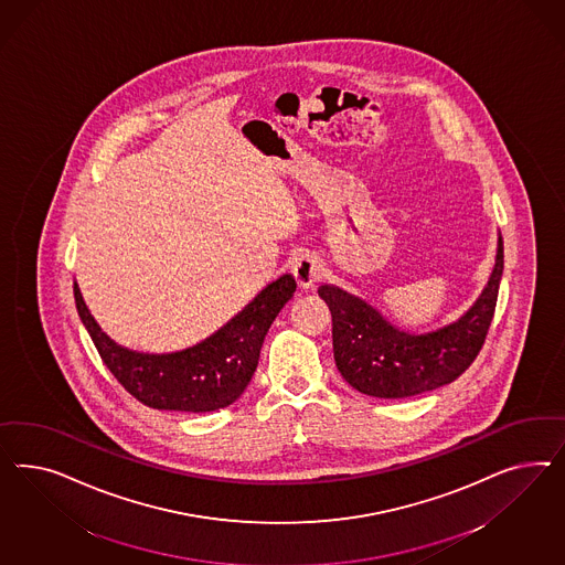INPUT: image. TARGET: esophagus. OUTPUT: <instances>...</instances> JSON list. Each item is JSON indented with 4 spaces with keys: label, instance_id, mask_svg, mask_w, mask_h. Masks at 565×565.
Segmentation results:
<instances>
[{
    "label": "esophagus",
    "instance_id": "1",
    "mask_svg": "<svg viewBox=\"0 0 565 565\" xmlns=\"http://www.w3.org/2000/svg\"><path fill=\"white\" fill-rule=\"evenodd\" d=\"M291 274L302 288H310L323 275V267L312 255H300L291 267Z\"/></svg>",
    "mask_w": 565,
    "mask_h": 565
}]
</instances>
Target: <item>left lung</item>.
<instances>
[{
  "instance_id": "1",
  "label": "left lung",
  "mask_w": 565,
  "mask_h": 565,
  "mask_svg": "<svg viewBox=\"0 0 565 565\" xmlns=\"http://www.w3.org/2000/svg\"><path fill=\"white\" fill-rule=\"evenodd\" d=\"M503 274V239L497 242L493 274L477 302L456 323L430 333H408L392 326L376 308L338 286L319 296L333 319V356L343 379L360 394L399 399L456 381L479 356L495 315Z\"/></svg>"
}]
</instances>
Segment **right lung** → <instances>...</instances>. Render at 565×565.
I'll return each mask as SVG.
<instances>
[{
  "label": "right lung",
  "instance_id": "add662e5",
  "mask_svg": "<svg viewBox=\"0 0 565 565\" xmlns=\"http://www.w3.org/2000/svg\"><path fill=\"white\" fill-rule=\"evenodd\" d=\"M294 291V277L281 275L203 342L171 354H142L103 333L74 281L81 321L111 375L145 406L175 412L220 411L238 399L257 371L269 327Z\"/></svg>",
  "mask_w": 565,
  "mask_h": 565
}]
</instances>
